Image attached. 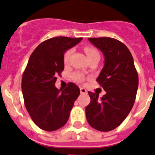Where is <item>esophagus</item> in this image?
<instances>
[{"label":"esophagus","instance_id":"esophagus-1","mask_svg":"<svg viewBox=\"0 0 155 155\" xmlns=\"http://www.w3.org/2000/svg\"><path fill=\"white\" fill-rule=\"evenodd\" d=\"M80 93H82V94H85V93H87V91H86V89H85V88L81 87L80 88Z\"/></svg>","mask_w":155,"mask_h":155}]
</instances>
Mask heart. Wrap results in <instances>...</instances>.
<instances>
[{"instance_id": "heart-1", "label": "heart", "mask_w": 155, "mask_h": 155, "mask_svg": "<svg viewBox=\"0 0 155 155\" xmlns=\"http://www.w3.org/2000/svg\"><path fill=\"white\" fill-rule=\"evenodd\" d=\"M84 50H85V52L86 53V55H87L88 58H90L91 57L95 56V55H99V52L98 51H97V49H96V48H93V47H91V46L85 47ZM71 53H72V49H69L65 51V53L64 54L63 59H64V62H65V64H67L68 62H69V56H70ZM72 77H73V79H74L75 80L78 81V82H81L82 80H83V76L81 74V73H79V72H76L75 74H73Z\"/></svg>"}]
</instances>
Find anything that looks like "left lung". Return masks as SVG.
I'll list each match as a JSON object with an SVG mask.
<instances>
[{"instance_id":"8db88e82","label":"left lung","mask_w":155,"mask_h":155,"mask_svg":"<svg viewBox=\"0 0 155 155\" xmlns=\"http://www.w3.org/2000/svg\"><path fill=\"white\" fill-rule=\"evenodd\" d=\"M89 41L103 52L104 66L97 81L106 94L88 92L90 104L86 107L89 124L100 131L117 127L131 110L138 87V75L127 47L112 38H91Z\"/></svg>"}]
</instances>
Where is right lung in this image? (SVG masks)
I'll return each instance as SVG.
<instances>
[{
  "label": "right lung",
  "instance_id": "obj_1",
  "mask_svg": "<svg viewBox=\"0 0 155 155\" xmlns=\"http://www.w3.org/2000/svg\"><path fill=\"white\" fill-rule=\"evenodd\" d=\"M82 39L49 38L38 45L29 58L21 80L24 102L33 122L44 130L54 131L63 127L80 94L75 83H68L62 90L55 83L64 69V53Z\"/></svg>",
  "mask_w": 155,
  "mask_h": 155
}]
</instances>
